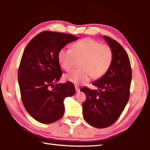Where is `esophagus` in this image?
I'll return each mask as SVG.
<instances>
[{
    "mask_svg": "<svg viewBox=\"0 0 150 150\" xmlns=\"http://www.w3.org/2000/svg\"><path fill=\"white\" fill-rule=\"evenodd\" d=\"M75 91H76V92L77 93H79L80 91V88H79V87H78L77 85H75Z\"/></svg>",
    "mask_w": 150,
    "mask_h": 150,
    "instance_id": "esophagus-1",
    "label": "esophagus"
}]
</instances>
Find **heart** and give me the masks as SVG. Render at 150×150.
Instances as JSON below:
<instances>
[{"mask_svg": "<svg viewBox=\"0 0 150 150\" xmlns=\"http://www.w3.org/2000/svg\"><path fill=\"white\" fill-rule=\"evenodd\" d=\"M113 52L106 44H101L97 40L84 38L71 45V49L62 48L57 55L61 67L65 71L71 70L77 59H81V69L74 70L65 75L66 79L75 84L84 83L90 79L102 77L112 64Z\"/></svg>", "mask_w": 150, "mask_h": 150, "instance_id": "heart-1", "label": "heart"}]
</instances>
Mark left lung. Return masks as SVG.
Here are the masks:
<instances>
[{
	"mask_svg": "<svg viewBox=\"0 0 150 150\" xmlns=\"http://www.w3.org/2000/svg\"><path fill=\"white\" fill-rule=\"evenodd\" d=\"M103 38L112 50V64L105 75L93 82L98 90L81 89L86 95L83 118L98 128L110 126L118 120L130 97L132 80L130 62L126 51L116 40L106 35Z\"/></svg>",
	"mask_w": 150,
	"mask_h": 150,
	"instance_id": "8db88e82",
	"label": "left lung"
}]
</instances>
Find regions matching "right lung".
<instances>
[{
	"instance_id": "add662e5",
	"label": "right lung",
	"mask_w": 150,
	"mask_h": 150,
	"mask_svg": "<svg viewBox=\"0 0 150 150\" xmlns=\"http://www.w3.org/2000/svg\"><path fill=\"white\" fill-rule=\"evenodd\" d=\"M78 38L44 31L30 40L20 63L18 78L22 103L29 115L43 124L57 121L64 114L63 101L75 92L71 82L57 83L62 75L57 55Z\"/></svg>"
}]
</instances>
